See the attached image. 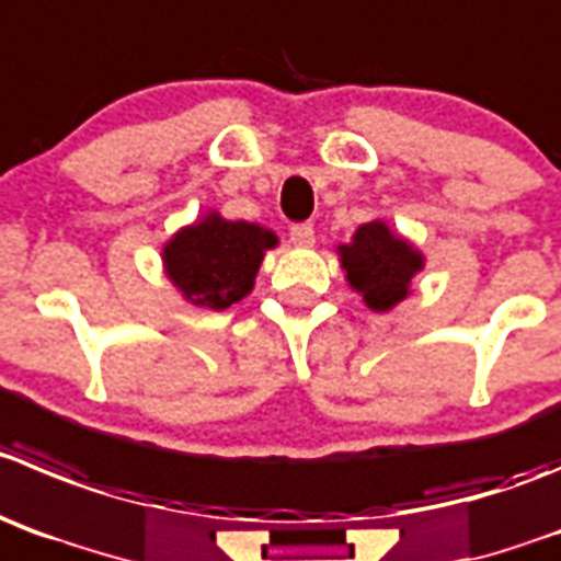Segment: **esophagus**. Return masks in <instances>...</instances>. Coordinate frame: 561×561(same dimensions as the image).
I'll return each instance as SVG.
<instances>
[{
	"label": "esophagus",
	"mask_w": 561,
	"mask_h": 561,
	"mask_svg": "<svg viewBox=\"0 0 561 561\" xmlns=\"http://www.w3.org/2000/svg\"><path fill=\"white\" fill-rule=\"evenodd\" d=\"M290 243L296 245H312L316 243V229H312V224H293L290 227Z\"/></svg>",
	"instance_id": "obj_1"
}]
</instances>
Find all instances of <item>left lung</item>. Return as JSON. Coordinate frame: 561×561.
<instances>
[{
	"instance_id": "obj_1",
	"label": "left lung",
	"mask_w": 561,
	"mask_h": 561,
	"mask_svg": "<svg viewBox=\"0 0 561 561\" xmlns=\"http://www.w3.org/2000/svg\"><path fill=\"white\" fill-rule=\"evenodd\" d=\"M337 254L348 287L357 290L374 312H390L401 305L426 263L410 240L392 232L379 218L363 224L348 243H340Z\"/></svg>"
}]
</instances>
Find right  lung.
Masks as SVG:
<instances>
[{
	"label": "right lung",
	"instance_id": "1",
	"mask_svg": "<svg viewBox=\"0 0 561 561\" xmlns=\"http://www.w3.org/2000/svg\"><path fill=\"white\" fill-rule=\"evenodd\" d=\"M276 245L279 238L271 229L227 221L209 209L162 245V268L193 307L227 310L249 296L265 251Z\"/></svg>",
	"mask_w": 561,
	"mask_h": 561
}]
</instances>
